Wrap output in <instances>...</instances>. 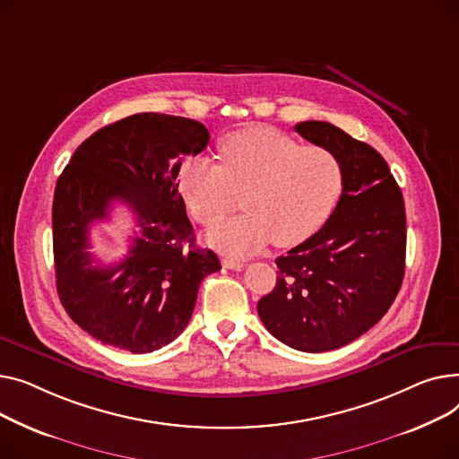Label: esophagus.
I'll return each mask as SVG.
<instances>
[{
    "mask_svg": "<svg viewBox=\"0 0 459 459\" xmlns=\"http://www.w3.org/2000/svg\"><path fill=\"white\" fill-rule=\"evenodd\" d=\"M222 264H224V268H230V271H240V268L245 266V263L238 259H233V257H224Z\"/></svg>",
    "mask_w": 459,
    "mask_h": 459,
    "instance_id": "1",
    "label": "esophagus"
}]
</instances>
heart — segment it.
I'll use <instances>...</instances> for the list:
<instances>
[{
  "label": "heart",
  "instance_id": "1",
  "mask_svg": "<svg viewBox=\"0 0 459 459\" xmlns=\"http://www.w3.org/2000/svg\"><path fill=\"white\" fill-rule=\"evenodd\" d=\"M222 167L207 157L188 159L178 193L204 226L219 224L242 205L247 212L214 228L207 240L231 255H250L274 240L290 248L326 222L342 191L337 157L320 146H299L287 134L250 126L221 143Z\"/></svg>",
  "mask_w": 459,
  "mask_h": 459
}]
</instances>
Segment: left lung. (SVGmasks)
Returning <instances> with one entry per match:
<instances>
[{
  "instance_id": "left-lung-1",
  "label": "left lung",
  "mask_w": 459,
  "mask_h": 459,
  "mask_svg": "<svg viewBox=\"0 0 459 459\" xmlns=\"http://www.w3.org/2000/svg\"><path fill=\"white\" fill-rule=\"evenodd\" d=\"M294 131L337 157L342 193L326 224L276 259V287L257 313L278 341L315 354L352 342L394 302L406 268V209L372 146L330 122Z\"/></svg>"
}]
</instances>
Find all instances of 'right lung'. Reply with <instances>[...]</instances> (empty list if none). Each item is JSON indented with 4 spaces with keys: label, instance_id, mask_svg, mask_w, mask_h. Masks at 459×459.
Here are the masks:
<instances>
[{
    "label": "right lung",
    "instance_id": "1",
    "mask_svg": "<svg viewBox=\"0 0 459 459\" xmlns=\"http://www.w3.org/2000/svg\"><path fill=\"white\" fill-rule=\"evenodd\" d=\"M209 143L204 124L159 113L98 129L72 155L53 196V259L63 307L103 344L148 354L188 325L205 276L221 271L212 250L196 248L178 193L183 157ZM126 204L142 230L125 259L101 265L90 228Z\"/></svg>",
    "mask_w": 459,
    "mask_h": 459
}]
</instances>
